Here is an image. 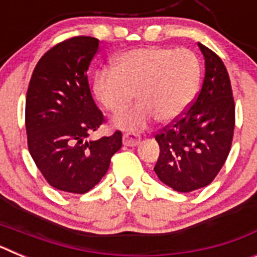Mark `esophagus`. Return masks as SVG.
<instances>
[{
  "mask_svg": "<svg viewBox=\"0 0 257 257\" xmlns=\"http://www.w3.org/2000/svg\"><path fill=\"white\" fill-rule=\"evenodd\" d=\"M122 143L124 147H136L140 144V136L135 135V134H124L122 138Z\"/></svg>",
  "mask_w": 257,
  "mask_h": 257,
  "instance_id": "obj_1",
  "label": "esophagus"
}]
</instances>
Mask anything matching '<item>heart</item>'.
I'll return each instance as SVG.
<instances>
[{
    "instance_id": "heart-1",
    "label": "heart",
    "mask_w": 257,
    "mask_h": 257,
    "mask_svg": "<svg viewBox=\"0 0 257 257\" xmlns=\"http://www.w3.org/2000/svg\"><path fill=\"white\" fill-rule=\"evenodd\" d=\"M201 77L197 56L187 49L139 47L123 52L113 67L95 74L92 91L96 100L110 113L123 110L112 124L127 133H140L158 118L171 122L180 117L192 103Z\"/></svg>"
}]
</instances>
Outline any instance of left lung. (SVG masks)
Returning a JSON list of instances; mask_svg holds the SVG:
<instances>
[{
    "instance_id": "1",
    "label": "left lung",
    "mask_w": 257,
    "mask_h": 257,
    "mask_svg": "<svg viewBox=\"0 0 257 257\" xmlns=\"http://www.w3.org/2000/svg\"><path fill=\"white\" fill-rule=\"evenodd\" d=\"M205 78L193 105L156 136L160 157L154 172L176 192L188 193L211 183L225 163L234 131V100L221 59L198 44Z\"/></svg>"
}]
</instances>
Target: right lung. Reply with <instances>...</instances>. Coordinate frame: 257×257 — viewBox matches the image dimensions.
<instances>
[{"label": "right lung", "instance_id": "1", "mask_svg": "<svg viewBox=\"0 0 257 257\" xmlns=\"http://www.w3.org/2000/svg\"><path fill=\"white\" fill-rule=\"evenodd\" d=\"M99 40L74 37L56 45L36 65L26 100L28 148L51 187L83 194L106 174L122 134L87 140L104 118L90 92L87 69Z\"/></svg>", "mask_w": 257, "mask_h": 257}]
</instances>
